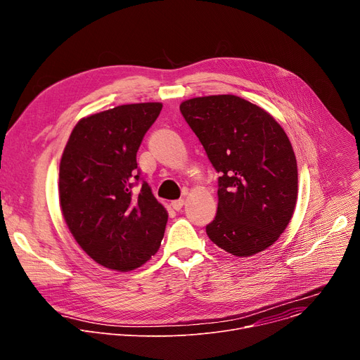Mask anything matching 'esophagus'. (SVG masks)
<instances>
[{
  "instance_id": "1",
  "label": "esophagus",
  "mask_w": 360,
  "mask_h": 360,
  "mask_svg": "<svg viewBox=\"0 0 360 360\" xmlns=\"http://www.w3.org/2000/svg\"><path fill=\"white\" fill-rule=\"evenodd\" d=\"M184 203H185L184 199H176V200H172V202H171V207H172L175 211H181L182 207H184Z\"/></svg>"
}]
</instances>
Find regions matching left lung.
<instances>
[{"label":"left lung","mask_w":360,"mask_h":360,"mask_svg":"<svg viewBox=\"0 0 360 360\" xmlns=\"http://www.w3.org/2000/svg\"><path fill=\"white\" fill-rule=\"evenodd\" d=\"M179 110L221 174L210 239L240 258L268 249L296 207L297 165L286 132L236 95L191 98Z\"/></svg>","instance_id":"8db88e82"}]
</instances>
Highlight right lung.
Returning <instances> with one entry per match:
<instances>
[{
  "mask_svg": "<svg viewBox=\"0 0 360 360\" xmlns=\"http://www.w3.org/2000/svg\"><path fill=\"white\" fill-rule=\"evenodd\" d=\"M161 102L120 105L78 121L60 162V205L67 226L101 266L128 272L160 249L168 212L139 181L136 152Z\"/></svg>",
  "mask_w": 360,
  "mask_h": 360,
  "instance_id": "right-lung-1",
  "label": "right lung"
}]
</instances>
